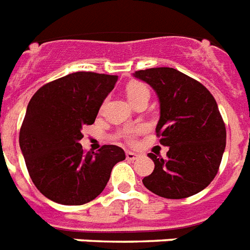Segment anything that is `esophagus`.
I'll use <instances>...</instances> for the list:
<instances>
[{"instance_id":"esophagus-1","label":"esophagus","mask_w":250,"mask_h":250,"mask_svg":"<svg viewBox=\"0 0 250 250\" xmlns=\"http://www.w3.org/2000/svg\"><path fill=\"white\" fill-rule=\"evenodd\" d=\"M137 158H138L137 153H134V152H130V150H127V152H126V160L134 161V160H137Z\"/></svg>"}]
</instances>
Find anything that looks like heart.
Segmentation results:
<instances>
[{
    "mask_svg": "<svg viewBox=\"0 0 250 250\" xmlns=\"http://www.w3.org/2000/svg\"><path fill=\"white\" fill-rule=\"evenodd\" d=\"M126 96L127 100L130 102H134V101L139 100V98H143V97H147L149 98V90L143 83H139V82H133V83L127 84L126 86ZM140 131L139 127H127L121 133V137L125 138L127 142L133 143L135 138H137L138 133Z\"/></svg>",
    "mask_w": 250,
    "mask_h": 250,
    "instance_id": "obj_1",
    "label": "heart"
}]
</instances>
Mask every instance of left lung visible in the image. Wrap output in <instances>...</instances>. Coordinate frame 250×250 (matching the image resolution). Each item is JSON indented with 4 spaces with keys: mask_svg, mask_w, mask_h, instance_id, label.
I'll use <instances>...</instances> for the list:
<instances>
[{
    "mask_svg": "<svg viewBox=\"0 0 250 250\" xmlns=\"http://www.w3.org/2000/svg\"><path fill=\"white\" fill-rule=\"evenodd\" d=\"M134 78L149 84L160 102L156 133L168 147L166 158L149 153L154 170L144 187L167 199L194 195L211 184L226 147V129L209 90L172 67L139 70Z\"/></svg>",
    "mask_w": 250,
    "mask_h": 250,
    "instance_id": "left-lung-1",
    "label": "left lung"
}]
</instances>
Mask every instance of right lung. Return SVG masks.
Here are the masks:
<instances>
[{
    "instance_id": "add662e5",
    "label": "right lung",
    "mask_w": 250,
    "mask_h": 250,
    "mask_svg": "<svg viewBox=\"0 0 250 250\" xmlns=\"http://www.w3.org/2000/svg\"><path fill=\"white\" fill-rule=\"evenodd\" d=\"M116 75L79 71L39 88L32 97L20 129V149L32 181L44 197L66 206L97 198L113 166L125 160L117 146L84 152V125L96 120Z\"/></svg>"
}]
</instances>
